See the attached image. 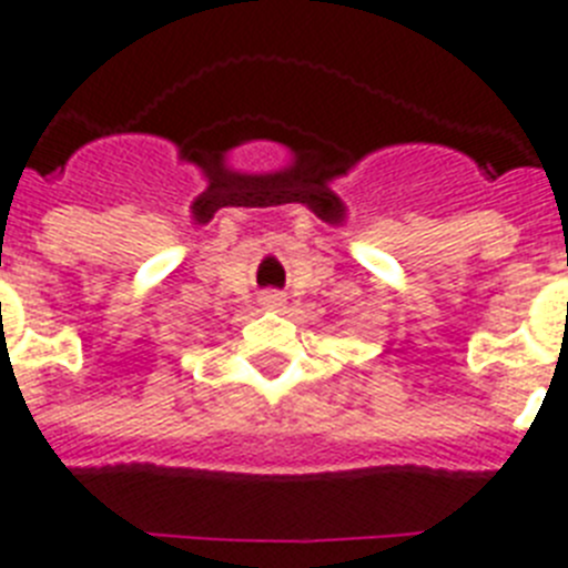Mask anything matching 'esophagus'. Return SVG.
Instances as JSON below:
<instances>
[{
  "label": "esophagus",
  "instance_id": "34e87169",
  "mask_svg": "<svg viewBox=\"0 0 568 568\" xmlns=\"http://www.w3.org/2000/svg\"><path fill=\"white\" fill-rule=\"evenodd\" d=\"M261 304H264L266 311H278V307H284V295L278 290H264L261 293Z\"/></svg>",
  "mask_w": 568,
  "mask_h": 568
}]
</instances>
